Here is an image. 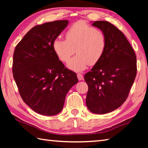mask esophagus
I'll use <instances>...</instances> for the list:
<instances>
[{
    "label": "esophagus",
    "mask_w": 148,
    "mask_h": 148,
    "mask_svg": "<svg viewBox=\"0 0 148 148\" xmlns=\"http://www.w3.org/2000/svg\"><path fill=\"white\" fill-rule=\"evenodd\" d=\"M77 76L78 79H79V81L83 79V74H81L79 73V74H77Z\"/></svg>",
    "instance_id": "1"
}]
</instances>
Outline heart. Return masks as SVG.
<instances>
[{"label": "heart", "mask_w": 148, "mask_h": 148, "mask_svg": "<svg viewBox=\"0 0 148 148\" xmlns=\"http://www.w3.org/2000/svg\"><path fill=\"white\" fill-rule=\"evenodd\" d=\"M66 40L56 39L53 42V51L61 61L67 62L74 49L77 55L68 63L71 70L81 72L88 65H95L104 54L106 37L102 31L78 21L65 33Z\"/></svg>", "instance_id": "heart-1"}]
</instances>
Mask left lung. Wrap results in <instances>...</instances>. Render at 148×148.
<instances>
[{
  "label": "left lung",
  "mask_w": 148,
  "mask_h": 148,
  "mask_svg": "<svg viewBox=\"0 0 148 148\" xmlns=\"http://www.w3.org/2000/svg\"><path fill=\"white\" fill-rule=\"evenodd\" d=\"M106 37L102 58L84 75L88 86L86 103L95 114H106L119 108L126 100L137 74V58L121 30L106 21H96Z\"/></svg>",
  "instance_id": "obj_1"
}]
</instances>
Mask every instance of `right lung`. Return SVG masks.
Returning <instances> with one entry per match:
<instances>
[{"label":"right lung","instance_id":"add662e5","mask_svg":"<svg viewBox=\"0 0 148 148\" xmlns=\"http://www.w3.org/2000/svg\"><path fill=\"white\" fill-rule=\"evenodd\" d=\"M69 23L58 20L33 27L16 45L12 74L23 102L40 114L53 116L63 109L65 97L78 82L53 51V42Z\"/></svg>","mask_w":148,"mask_h":148}]
</instances>
